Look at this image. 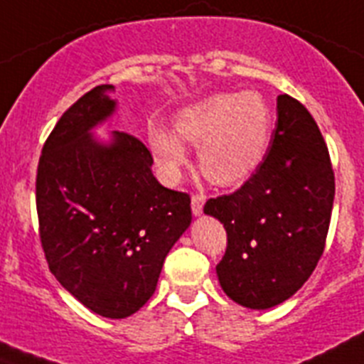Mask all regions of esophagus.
Wrapping results in <instances>:
<instances>
[{
    "mask_svg": "<svg viewBox=\"0 0 364 364\" xmlns=\"http://www.w3.org/2000/svg\"><path fill=\"white\" fill-rule=\"evenodd\" d=\"M203 203H205V196L196 192V194H192V213L194 215H201L203 213Z\"/></svg>",
    "mask_w": 364,
    "mask_h": 364,
    "instance_id": "1",
    "label": "esophagus"
}]
</instances>
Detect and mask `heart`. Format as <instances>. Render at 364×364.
Wrapping results in <instances>:
<instances>
[{
	"instance_id": "heart-1",
	"label": "heart",
	"mask_w": 364,
	"mask_h": 364,
	"mask_svg": "<svg viewBox=\"0 0 364 364\" xmlns=\"http://www.w3.org/2000/svg\"><path fill=\"white\" fill-rule=\"evenodd\" d=\"M176 131L200 148L201 170L210 181L228 187L246 181L264 161L270 114L257 94H216L183 109L176 116ZM178 137L161 125H151L148 131L149 148L170 181L181 176L188 161Z\"/></svg>"
}]
</instances>
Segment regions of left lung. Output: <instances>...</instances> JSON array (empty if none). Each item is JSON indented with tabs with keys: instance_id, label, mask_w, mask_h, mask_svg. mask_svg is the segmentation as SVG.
I'll use <instances>...</instances> for the list:
<instances>
[{
	"instance_id": "8db88e82",
	"label": "left lung",
	"mask_w": 364,
	"mask_h": 364,
	"mask_svg": "<svg viewBox=\"0 0 364 364\" xmlns=\"http://www.w3.org/2000/svg\"><path fill=\"white\" fill-rule=\"evenodd\" d=\"M333 198L335 173L318 125L298 100L281 94L272 146L257 172L203 207L228 233L216 264L225 294L250 309H268L301 289L326 248Z\"/></svg>"
}]
</instances>
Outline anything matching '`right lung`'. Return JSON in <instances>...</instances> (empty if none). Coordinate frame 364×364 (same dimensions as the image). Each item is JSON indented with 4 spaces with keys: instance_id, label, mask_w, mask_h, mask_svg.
Segmentation results:
<instances>
[{
    "instance_id": "obj_1",
    "label": "right lung",
    "mask_w": 364,
    "mask_h": 364,
    "mask_svg": "<svg viewBox=\"0 0 364 364\" xmlns=\"http://www.w3.org/2000/svg\"><path fill=\"white\" fill-rule=\"evenodd\" d=\"M97 85L60 116L36 170L38 235L51 274L85 307L125 318L151 298L176 240L191 225V196L163 187L136 136L100 146L88 129L114 111Z\"/></svg>"
}]
</instances>
